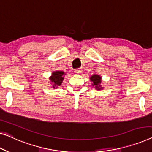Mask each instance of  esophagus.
<instances>
[{
	"label": "esophagus",
	"mask_w": 152,
	"mask_h": 152,
	"mask_svg": "<svg viewBox=\"0 0 152 152\" xmlns=\"http://www.w3.org/2000/svg\"><path fill=\"white\" fill-rule=\"evenodd\" d=\"M75 72L76 74H82L83 72V70L81 69V68H80V69H76L75 70Z\"/></svg>",
	"instance_id": "1"
}]
</instances>
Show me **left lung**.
I'll return each instance as SVG.
<instances>
[{"mask_svg": "<svg viewBox=\"0 0 152 152\" xmlns=\"http://www.w3.org/2000/svg\"><path fill=\"white\" fill-rule=\"evenodd\" d=\"M90 80L92 83V86L93 87H95L96 89L98 90H100L102 89L103 87H101V83H102V80H101V77L99 75H97V74H94L90 77Z\"/></svg>", "mask_w": 152, "mask_h": 152, "instance_id": "8db88e82", "label": "left lung"}]
</instances>
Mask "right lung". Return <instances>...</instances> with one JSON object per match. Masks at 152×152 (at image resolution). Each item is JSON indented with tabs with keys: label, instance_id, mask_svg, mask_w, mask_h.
Returning <instances> with one entry per match:
<instances>
[{
	"label": "right lung",
	"instance_id": "right-lung-1",
	"mask_svg": "<svg viewBox=\"0 0 152 152\" xmlns=\"http://www.w3.org/2000/svg\"><path fill=\"white\" fill-rule=\"evenodd\" d=\"M65 75V72L62 71H55L53 72L52 76L50 77V82L53 83V88H57L58 86L61 85L63 79H64V76Z\"/></svg>",
	"mask_w": 152,
	"mask_h": 152
}]
</instances>
